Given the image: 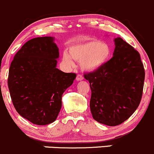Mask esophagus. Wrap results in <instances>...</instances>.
I'll list each match as a JSON object with an SVG mask.
<instances>
[{"instance_id":"34e87169","label":"esophagus","mask_w":154,"mask_h":154,"mask_svg":"<svg viewBox=\"0 0 154 154\" xmlns=\"http://www.w3.org/2000/svg\"><path fill=\"white\" fill-rule=\"evenodd\" d=\"M83 79H84L83 76H82L81 74H78L77 76H76V80L77 81H82V80H83Z\"/></svg>"}]
</instances>
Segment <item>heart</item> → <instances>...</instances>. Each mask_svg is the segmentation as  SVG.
<instances>
[{
  "label": "heart",
  "mask_w": 154,
  "mask_h": 154,
  "mask_svg": "<svg viewBox=\"0 0 154 154\" xmlns=\"http://www.w3.org/2000/svg\"><path fill=\"white\" fill-rule=\"evenodd\" d=\"M110 57V49L107 44L96 39L85 41L74 44L69 49V55L65 53L64 61L72 65L71 58L81 61L83 70L92 72L102 67Z\"/></svg>",
  "instance_id": "heart-1"
}]
</instances>
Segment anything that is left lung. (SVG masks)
Listing matches in <instances>:
<instances>
[{
  "mask_svg": "<svg viewBox=\"0 0 154 154\" xmlns=\"http://www.w3.org/2000/svg\"><path fill=\"white\" fill-rule=\"evenodd\" d=\"M114 42L113 56L102 67L84 74L91 89L92 116L108 126L122 124L135 112L145 75L139 52L121 38Z\"/></svg>",
  "mask_w": 154,
  "mask_h": 154,
  "instance_id": "1",
  "label": "left lung"
}]
</instances>
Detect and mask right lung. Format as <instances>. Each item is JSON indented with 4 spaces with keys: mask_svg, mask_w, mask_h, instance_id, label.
I'll use <instances>...</instances> for the list:
<instances>
[{
    "mask_svg": "<svg viewBox=\"0 0 154 154\" xmlns=\"http://www.w3.org/2000/svg\"><path fill=\"white\" fill-rule=\"evenodd\" d=\"M52 37L25 43L10 64L8 87L17 112L32 124L45 125L56 119L61 98L76 77L56 68L59 52Z\"/></svg>",
    "mask_w": 154,
    "mask_h": 154,
    "instance_id": "right-lung-1",
    "label": "right lung"
}]
</instances>
